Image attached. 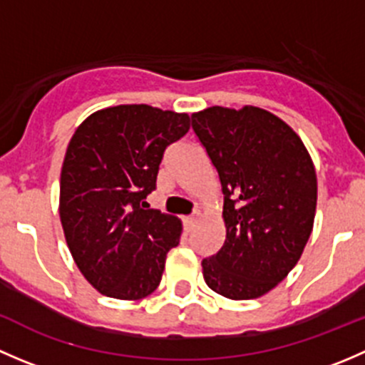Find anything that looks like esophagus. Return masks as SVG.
<instances>
[{"label":"esophagus","mask_w":365,"mask_h":365,"mask_svg":"<svg viewBox=\"0 0 365 365\" xmlns=\"http://www.w3.org/2000/svg\"><path fill=\"white\" fill-rule=\"evenodd\" d=\"M183 222H185V227L187 230H192L194 226H196V222H197V217L196 215H190V217H185V219H183Z\"/></svg>","instance_id":"34e87169"}]
</instances>
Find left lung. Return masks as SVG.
<instances>
[{
  "label": "left lung",
  "mask_w": 365,
  "mask_h": 365,
  "mask_svg": "<svg viewBox=\"0 0 365 365\" xmlns=\"http://www.w3.org/2000/svg\"><path fill=\"white\" fill-rule=\"evenodd\" d=\"M190 120L224 194L226 240L201 263L205 281L231 300L257 298L293 270L311 237L314 165L293 128L264 109L215 106Z\"/></svg>",
  "instance_id": "obj_1"
}]
</instances>
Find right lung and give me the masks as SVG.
Listing matches in <instances>:
<instances>
[{"label":"right lung","instance_id":"obj_1","mask_svg":"<svg viewBox=\"0 0 365 365\" xmlns=\"http://www.w3.org/2000/svg\"><path fill=\"white\" fill-rule=\"evenodd\" d=\"M189 128L187 114L130 104L93 113L70 139L61 226L81 274L102 295L139 300L160 284L182 224L145 200L155 190L165 148Z\"/></svg>","mask_w":365,"mask_h":365}]
</instances>
